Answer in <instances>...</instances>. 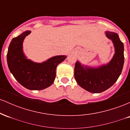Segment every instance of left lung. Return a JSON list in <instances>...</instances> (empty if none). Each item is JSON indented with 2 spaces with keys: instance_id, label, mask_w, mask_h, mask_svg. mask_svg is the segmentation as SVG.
I'll list each match as a JSON object with an SVG mask.
<instances>
[{
  "instance_id": "8db88e82",
  "label": "left lung",
  "mask_w": 130,
  "mask_h": 130,
  "mask_svg": "<svg viewBox=\"0 0 130 130\" xmlns=\"http://www.w3.org/2000/svg\"><path fill=\"white\" fill-rule=\"evenodd\" d=\"M109 39L114 43L115 54L107 65L98 68L82 66L78 61L74 67V77L79 86L91 93H101L110 88L121 74L123 63V44L117 34L106 32Z\"/></svg>"
}]
</instances>
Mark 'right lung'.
I'll use <instances>...</instances> for the list:
<instances>
[{"mask_svg":"<svg viewBox=\"0 0 130 130\" xmlns=\"http://www.w3.org/2000/svg\"><path fill=\"white\" fill-rule=\"evenodd\" d=\"M30 32L27 30L13 38L7 53V63L13 76L22 86L29 90H43L54 83L57 66L67 56H54L42 63L27 59L23 53L22 43Z\"/></svg>","mask_w":130,"mask_h":130,"instance_id":"obj_1","label":"right lung"}]
</instances>
